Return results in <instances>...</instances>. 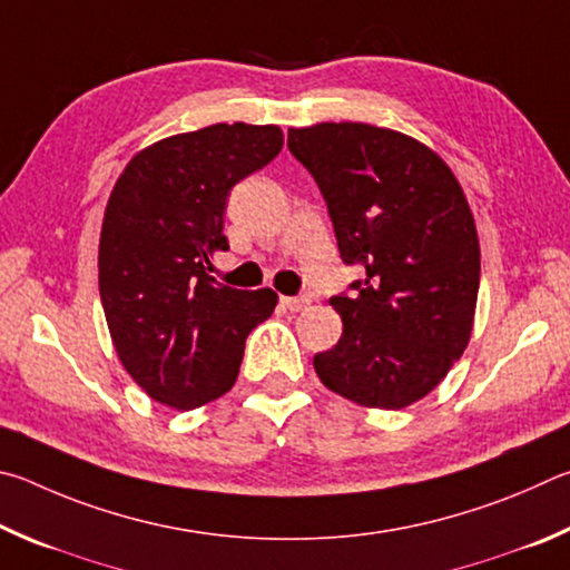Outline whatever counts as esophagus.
I'll list each match as a JSON object with an SVG mask.
<instances>
[{
    "label": "esophagus",
    "mask_w": 570,
    "mask_h": 570,
    "mask_svg": "<svg viewBox=\"0 0 570 570\" xmlns=\"http://www.w3.org/2000/svg\"><path fill=\"white\" fill-rule=\"evenodd\" d=\"M279 303H283V307H287V311L291 313H297V311H303V307H307L311 305V297L307 295H295V297H279Z\"/></svg>",
    "instance_id": "esophagus-1"
}]
</instances>
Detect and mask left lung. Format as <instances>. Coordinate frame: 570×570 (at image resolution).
<instances>
[{"label":"left lung","instance_id":"left-lung-1","mask_svg":"<svg viewBox=\"0 0 570 570\" xmlns=\"http://www.w3.org/2000/svg\"><path fill=\"white\" fill-rule=\"evenodd\" d=\"M287 147L321 187L343 263L363 273L331 297L343 335L315 373L357 405L401 411L471 341L481 247L468 199L433 149L393 129L321 122L291 129Z\"/></svg>","mask_w":570,"mask_h":570}]
</instances>
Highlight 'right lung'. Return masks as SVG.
I'll return each mask as SVG.
<instances>
[{
	"label": "right lung",
	"mask_w": 570,
	"mask_h": 570,
	"mask_svg": "<svg viewBox=\"0 0 570 570\" xmlns=\"http://www.w3.org/2000/svg\"><path fill=\"white\" fill-rule=\"evenodd\" d=\"M283 149L275 125H209L132 157L105 209L99 297L125 371L153 401L193 411L235 385L245 341L277 295L209 275L239 179Z\"/></svg>",
	"instance_id": "1"
}]
</instances>
